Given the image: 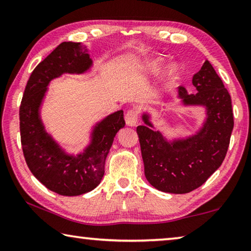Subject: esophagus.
<instances>
[{
  "label": "esophagus",
  "mask_w": 251,
  "mask_h": 251,
  "mask_svg": "<svg viewBox=\"0 0 251 251\" xmlns=\"http://www.w3.org/2000/svg\"><path fill=\"white\" fill-rule=\"evenodd\" d=\"M125 122L128 126H136L138 122V110L137 109H129L125 114Z\"/></svg>",
  "instance_id": "esophagus-1"
}]
</instances>
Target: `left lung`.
Listing matches in <instances>:
<instances>
[{"label":"left lung","instance_id":"1","mask_svg":"<svg viewBox=\"0 0 251 251\" xmlns=\"http://www.w3.org/2000/svg\"><path fill=\"white\" fill-rule=\"evenodd\" d=\"M193 85L196 94L180 86L178 99L185 106L205 107L206 118L196 134L167 141L161 131L152 129L146 113L144 125L137 127L146 179L164 193L187 194L201 187L220 167L230 142L231 99L209 62L194 75Z\"/></svg>","mask_w":251,"mask_h":251}]
</instances>
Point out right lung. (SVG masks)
I'll list each match as a JSON object with an SVG mask.
<instances>
[{
	"label": "right lung",
	"instance_id": "add662e5",
	"mask_svg": "<svg viewBox=\"0 0 251 251\" xmlns=\"http://www.w3.org/2000/svg\"><path fill=\"white\" fill-rule=\"evenodd\" d=\"M92 65L86 46L63 42L34 69L20 106L21 144L29 171L46 188L63 196H78L99 186L114 137L125 126L123 110L106 116L77 155L67 154L45 130L40 109L50 80L63 74H84Z\"/></svg>",
	"mask_w": 251,
	"mask_h": 251
}]
</instances>
